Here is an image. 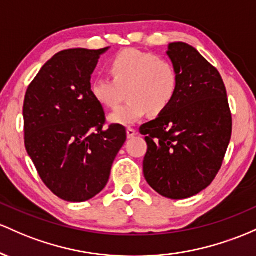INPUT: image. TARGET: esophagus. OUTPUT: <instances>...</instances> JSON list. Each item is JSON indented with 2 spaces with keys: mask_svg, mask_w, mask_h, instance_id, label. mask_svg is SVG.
Instances as JSON below:
<instances>
[{
  "mask_svg": "<svg viewBox=\"0 0 256 256\" xmlns=\"http://www.w3.org/2000/svg\"><path fill=\"white\" fill-rule=\"evenodd\" d=\"M136 136V130L133 128H127V138L130 139V138H134Z\"/></svg>",
  "mask_w": 256,
  "mask_h": 256,
  "instance_id": "34e87169",
  "label": "esophagus"
}]
</instances>
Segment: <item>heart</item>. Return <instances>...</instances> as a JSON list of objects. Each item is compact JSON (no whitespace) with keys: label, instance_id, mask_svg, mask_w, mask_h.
Returning a JSON list of instances; mask_svg holds the SVG:
<instances>
[{"label":"heart","instance_id":"heart-1","mask_svg":"<svg viewBox=\"0 0 256 256\" xmlns=\"http://www.w3.org/2000/svg\"><path fill=\"white\" fill-rule=\"evenodd\" d=\"M112 78L99 76L90 83V93L100 105L114 108L124 98L128 102L108 116L114 124L130 126L150 111L158 114L174 100L179 78L174 65L156 54L126 50L110 62Z\"/></svg>","mask_w":256,"mask_h":256}]
</instances>
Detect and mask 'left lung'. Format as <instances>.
Instances as JSON below:
<instances>
[{
    "label": "left lung",
    "mask_w": 256,
    "mask_h": 256,
    "mask_svg": "<svg viewBox=\"0 0 256 256\" xmlns=\"http://www.w3.org/2000/svg\"><path fill=\"white\" fill-rule=\"evenodd\" d=\"M179 78L172 104L140 127L148 142L144 176L160 196L184 200L210 185L231 139L232 118L219 71L196 48L168 44Z\"/></svg>",
    "instance_id": "left-lung-1"
}]
</instances>
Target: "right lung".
<instances>
[{
    "instance_id": "add662e5",
    "label": "right lung",
    "mask_w": 256,
    "mask_h": 256,
    "mask_svg": "<svg viewBox=\"0 0 256 256\" xmlns=\"http://www.w3.org/2000/svg\"><path fill=\"white\" fill-rule=\"evenodd\" d=\"M102 50L74 48L56 53L25 94V148L42 182L68 202L96 196L127 139L124 127L102 128V105L90 93L92 74Z\"/></svg>"
}]
</instances>
